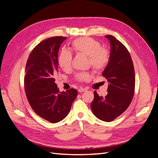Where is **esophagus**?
I'll return each mask as SVG.
<instances>
[{
    "mask_svg": "<svg viewBox=\"0 0 158 158\" xmlns=\"http://www.w3.org/2000/svg\"><path fill=\"white\" fill-rule=\"evenodd\" d=\"M85 90H86V89H85V88H80L78 89V92H79L80 93H82V92H85Z\"/></svg>",
    "mask_w": 158,
    "mask_h": 158,
    "instance_id": "esophagus-1",
    "label": "esophagus"
}]
</instances>
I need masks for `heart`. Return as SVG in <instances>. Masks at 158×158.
I'll return each mask as SVG.
<instances>
[{
    "mask_svg": "<svg viewBox=\"0 0 158 158\" xmlns=\"http://www.w3.org/2000/svg\"><path fill=\"white\" fill-rule=\"evenodd\" d=\"M72 49L76 54L88 56L89 63L95 72H101L106 67L109 61V53L107 50L102 48L100 43L91 37H80L75 40L72 44ZM73 55L69 51L63 49L60 52L58 62L60 68L64 71L71 69ZM76 79L84 82L90 79L89 73L77 74Z\"/></svg>",
    "mask_w": 158,
    "mask_h": 158,
    "instance_id": "obj_1",
    "label": "heart"
}]
</instances>
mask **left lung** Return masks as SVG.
I'll return each mask as SVG.
<instances>
[{
	"mask_svg": "<svg viewBox=\"0 0 158 158\" xmlns=\"http://www.w3.org/2000/svg\"><path fill=\"white\" fill-rule=\"evenodd\" d=\"M111 45L109 61L102 73L109 85L106 97L94 92L91 108L94 115L111 122L125 112L132 102L135 88V69L128 51L113 35H106Z\"/></svg>",
	"mask_w": 158,
	"mask_h": 158,
	"instance_id": "obj_1",
	"label": "left lung"
}]
</instances>
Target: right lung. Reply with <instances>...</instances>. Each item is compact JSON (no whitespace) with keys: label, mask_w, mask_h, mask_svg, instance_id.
Segmentation results:
<instances>
[{"label":"right lung","mask_w":158,"mask_h":158,"mask_svg":"<svg viewBox=\"0 0 158 158\" xmlns=\"http://www.w3.org/2000/svg\"><path fill=\"white\" fill-rule=\"evenodd\" d=\"M66 37L56 36L42 41L32 50L26 66L24 87L27 101L34 112L52 123L69 114L77 97L74 88L60 92L55 82L58 70V52Z\"/></svg>","instance_id":"add662e5"}]
</instances>
